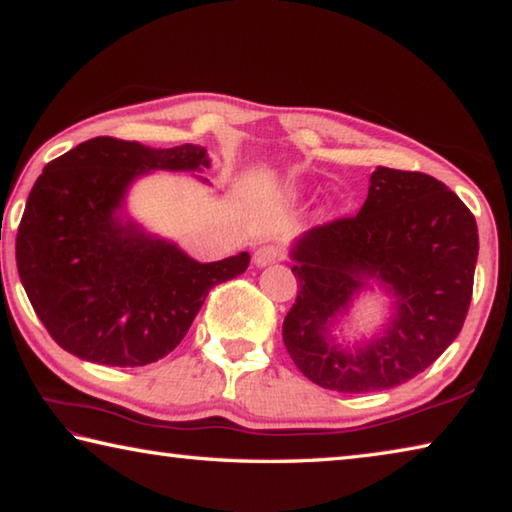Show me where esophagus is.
I'll return each mask as SVG.
<instances>
[{"label": "esophagus", "mask_w": 512, "mask_h": 512, "mask_svg": "<svg viewBox=\"0 0 512 512\" xmlns=\"http://www.w3.org/2000/svg\"><path fill=\"white\" fill-rule=\"evenodd\" d=\"M280 259H282V248L275 246V244L259 246V248L255 250V255H253V262H255L257 266L275 264V262H280Z\"/></svg>", "instance_id": "obj_1"}]
</instances>
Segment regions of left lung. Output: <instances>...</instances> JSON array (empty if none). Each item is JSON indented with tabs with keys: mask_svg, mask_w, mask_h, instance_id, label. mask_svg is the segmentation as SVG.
Here are the masks:
<instances>
[{
	"mask_svg": "<svg viewBox=\"0 0 512 512\" xmlns=\"http://www.w3.org/2000/svg\"><path fill=\"white\" fill-rule=\"evenodd\" d=\"M476 255L474 214L452 189L427 173L377 167L359 214L316 225L291 250L300 291L282 339L293 363L339 393L386 391L420 375L461 332ZM370 276L394 293L396 314L377 340L341 349L328 327Z\"/></svg>",
	"mask_w": 512,
	"mask_h": 512,
	"instance_id": "1",
	"label": "left lung"
}]
</instances>
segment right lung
Wrapping results in <instances>:
<instances>
[{"instance_id":"1","label":"right lung","mask_w":512,"mask_h":512,"mask_svg":"<svg viewBox=\"0 0 512 512\" xmlns=\"http://www.w3.org/2000/svg\"><path fill=\"white\" fill-rule=\"evenodd\" d=\"M203 146L151 149L94 137L51 160L33 185L15 259L33 309L60 348L101 366L135 368L176 348L212 287L250 255L201 264L117 214L146 171H203Z\"/></svg>"}]
</instances>
